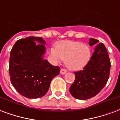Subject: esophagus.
I'll use <instances>...</instances> for the list:
<instances>
[{"instance_id":"esophagus-1","label":"esophagus","mask_w":120,"mask_h":120,"mask_svg":"<svg viewBox=\"0 0 120 120\" xmlns=\"http://www.w3.org/2000/svg\"><path fill=\"white\" fill-rule=\"evenodd\" d=\"M66 73H67V70L66 69H61V70H60V74L64 75Z\"/></svg>"}]
</instances>
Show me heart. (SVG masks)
Instances as JSON below:
<instances>
[{
    "label": "heart",
    "mask_w": 120,
    "mask_h": 120,
    "mask_svg": "<svg viewBox=\"0 0 120 120\" xmlns=\"http://www.w3.org/2000/svg\"><path fill=\"white\" fill-rule=\"evenodd\" d=\"M49 55L55 62L65 60L66 67L72 71H78L86 66L90 58L88 45L77 41H62L56 45V48L49 49Z\"/></svg>",
    "instance_id": "obj_1"
}]
</instances>
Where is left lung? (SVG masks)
<instances>
[{"label": "left lung", "mask_w": 120, "mask_h": 120, "mask_svg": "<svg viewBox=\"0 0 120 120\" xmlns=\"http://www.w3.org/2000/svg\"><path fill=\"white\" fill-rule=\"evenodd\" d=\"M98 40L91 38L89 44L96 45ZM111 62L105 46L102 43L96 45L93 55L83 70L75 72V80L69 92L74 98L87 100L100 92L107 82Z\"/></svg>", "instance_id": "8db88e82"}]
</instances>
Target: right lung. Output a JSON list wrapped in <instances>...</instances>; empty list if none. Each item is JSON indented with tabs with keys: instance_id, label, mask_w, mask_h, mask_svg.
Wrapping results in <instances>:
<instances>
[{
	"instance_id": "add662e5",
	"label": "right lung",
	"mask_w": 120,
	"mask_h": 120,
	"mask_svg": "<svg viewBox=\"0 0 120 120\" xmlns=\"http://www.w3.org/2000/svg\"><path fill=\"white\" fill-rule=\"evenodd\" d=\"M36 42L39 43L37 44ZM45 41L41 37L19 40L10 52L9 71L14 88L26 98H41L47 93L60 69L45 60Z\"/></svg>"
}]
</instances>
